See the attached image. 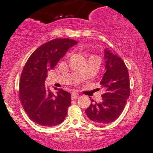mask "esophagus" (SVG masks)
I'll return each mask as SVG.
<instances>
[{
    "label": "esophagus",
    "mask_w": 153,
    "mask_h": 153,
    "mask_svg": "<svg viewBox=\"0 0 153 153\" xmlns=\"http://www.w3.org/2000/svg\"><path fill=\"white\" fill-rule=\"evenodd\" d=\"M78 96H79V94H77V93H75V92L72 93V94H71V98H72V99H77V98L78 97Z\"/></svg>",
    "instance_id": "1"
}]
</instances>
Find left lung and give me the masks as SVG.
I'll return each instance as SVG.
<instances>
[{"mask_svg": "<svg viewBox=\"0 0 153 153\" xmlns=\"http://www.w3.org/2000/svg\"><path fill=\"white\" fill-rule=\"evenodd\" d=\"M105 73L101 84L106 92L100 103H93L85 111L91 121L99 124L113 122L120 116L130 95L129 73L120 57L104 50ZM91 99V97H90Z\"/></svg>", "mask_w": 153, "mask_h": 153, "instance_id": "8db88e82", "label": "left lung"}]
</instances>
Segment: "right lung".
<instances>
[{
  "mask_svg": "<svg viewBox=\"0 0 153 153\" xmlns=\"http://www.w3.org/2000/svg\"><path fill=\"white\" fill-rule=\"evenodd\" d=\"M78 44L71 39H54L39 47L23 69L19 82V99L32 122L44 127L61 124L71 103V94L57 89L54 94L45 87L47 72L53 69L67 51Z\"/></svg>",
  "mask_w": 153,
  "mask_h": 153,
  "instance_id": "add662e5",
  "label": "right lung"
}]
</instances>
